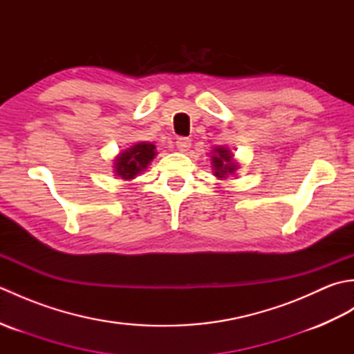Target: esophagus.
<instances>
[{"mask_svg":"<svg viewBox=\"0 0 354 354\" xmlns=\"http://www.w3.org/2000/svg\"><path fill=\"white\" fill-rule=\"evenodd\" d=\"M190 146H192V140L185 138V137L178 138V141H176V147H178V150H181V152H187V150L190 149Z\"/></svg>","mask_w":354,"mask_h":354,"instance_id":"esophagus-1","label":"esophagus"}]
</instances>
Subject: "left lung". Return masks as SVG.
<instances>
[{
    "mask_svg": "<svg viewBox=\"0 0 354 354\" xmlns=\"http://www.w3.org/2000/svg\"><path fill=\"white\" fill-rule=\"evenodd\" d=\"M217 156H213V165L216 170V176L225 178L228 173H234L236 164L231 160V153L227 149H216Z\"/></svg>",
    "mask_w": 354,
    "mask_h": 354,
    "instance_id": "left-lung-1",
    "label": "left lung"
}]
</instances>
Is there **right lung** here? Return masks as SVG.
<instances>
[{
  "mask_svg": "<svg viewBox=\"0 0 354 354\" xmlns=\"http://www.w3.org/2000/svg\"><path fill=\"white\" fill-rule=\"evenodd\" d=\"M156 155L155 146L150 142H138L132 146L129 150L117 158L115 171L117 175L123 179H132L138 175L140 171L147 167V164L153 160Z\"/></svg>",
  "mask_w": 354,
  "mask_h": 354,
  "instance_id": "add662e5",
  "label": "right lung"
}]
</instances>
